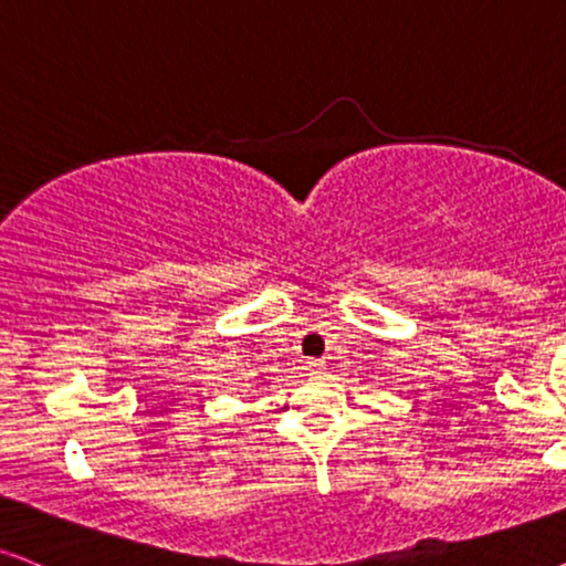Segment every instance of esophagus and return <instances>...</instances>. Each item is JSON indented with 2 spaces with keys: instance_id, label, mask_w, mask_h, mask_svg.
Here are the masks:
<instances>
[{
  "instance_id": "esophagus-1",
  "label": "esophagus",
  "mask_w": 566,
  "mask_h": 566,
  "mask_svg": "<svg viewBox=\"0 0 566 566\" xmlns=\"http://www.w3.org/2000/svg\"><path fill=\"white\" fill-rule=\"evenodd\" d=\"M306 369H310V375H317V373H323L325 365L319 359H312V361H306Z\"/></svg>"
}]
</instances>
